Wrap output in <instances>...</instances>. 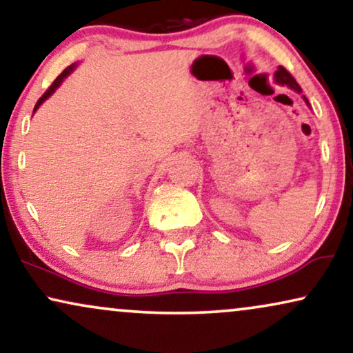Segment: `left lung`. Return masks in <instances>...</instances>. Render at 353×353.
<instances>
[{
  "label": "left lung",
  "mask_w": 353,
  "mask_h": 353,
  "mask_svg": "<svg viewBox=\"0 0 353 353\" xmlns=\"http://www.w3.org/2000/svg\"><path fill=\"white\" fill-rule=\"evenodd\" d=\"M274 81H276V83H279V85H288L289 88H292V90H295L297 93H302V88H300L297 81H295L292 75H290L288 70L283 68V65H279L278 70H276ZM303 100H305V103H307V105H310L307 98L303 97Z\"/></svg>",
  "instance_id": "obj_1"
}]
</instances>
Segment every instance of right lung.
I'll use <instances>...</instances> for the list:
<instances>
[{"mask_svg":"<svg viewBox=\"0 0 353 353\" xmlns=\"http://www.w3.org/2000/svg\"><path fill=\"white\" fill-rule=\"evenodd\" d=\"M75 69V64H70L69 65V68H65L64 70H63V72H61L59 75H58V77H56V81L53 82V83H51V85H50V88H48V90H46L45 93H43V95H41V98H40V100L39 101H37V105H35V108H34V112L37 111V110H39V106L41 105V103H43L45 100H46V98H50L51 95H53V93H54V90H56V88H58L59 85H61V83H63V81H64V79L65 77H68V75L70 74V72H72V70Z\"/></svg>","mask_w":353,"mask_h":353,"instance_id":"obj_1","label":"right lung"}]
</instances>
